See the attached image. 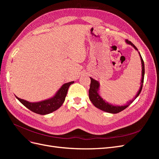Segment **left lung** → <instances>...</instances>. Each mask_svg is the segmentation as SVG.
Masks as SVG:
<instances>
[{
  "instance_id": "obj_1",
  "label": "left lung",
  "mask_w": 159,
  "mask_h": 159,
  "mask_svg": "<svg viewBox=\"0 0 159 159\" xmlns=\"http://www.w3.org/2000/svg\"><path fill=\"white\" fill-rule=\"evenodd\" d=\"M125 42L127 43V44L131 45L134 49L138 51V49L137 48V47L134 46L131 41H129L128 40H126ZM139 56H140L141 60V64H142V74H141L142 78L141 80L140 89H139L138 93H137L134 98L132 100H130L127 105H122V106L113 105L112 104L109 103L108 102H106V101H105L102 97H101L99 93V87H100L99 83L98 81H96L95 80L90 78L91 84H90V88L89 89V99L91 102V103L94 105L95 107H96L97 108L102 110V111H105V112L110 113H117L122 111L123 110H124L125 109H126L128 106H129V105L134 102V100L138 97L142 90L143 81H144V76H145V64H144L143 60L141 56V54L139 52Z\"/></svg>"
}]
</instances>
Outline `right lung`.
<instances>
[{
    "label": "right lung",
    "mask_w": 159,
    "mask_h": 159,
    "mask_svg": "<svg viewBox=\"0 0 159 159\" xmlns=\"http://www.w3.org/2000/svg\"><path fill=\"white\" fill-rule=\"evenodd\" d=\"M74 83V81H70V82L64 84L57 91L54 97L42 101V102L32 103L18 98L16 96V98L22 104L34 113L40 115H46L55 111L56 110L61 106L65 101L70 85Z\"/></svg>",
    "instance_id": "obj_1"
}]
</instances>
